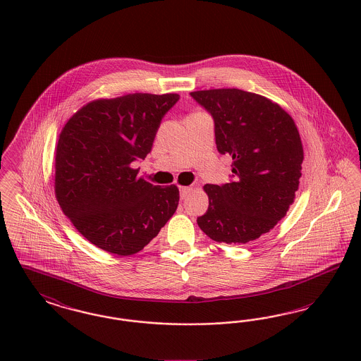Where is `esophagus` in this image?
Here are the masks:
<instances>
[{"mask_svg":"<svg viewBox=\"0 0 361 361\" xmlns=\"http://www.w3.org/2000/svg\"><path fill=\"white\" fill-rule=\"evenodd\" d=\"M192 190H193L192 187H180V196H181V199H187V196H188Z\"/></svg>","mask_w":361,"mask_h":361,"instance_id":"34e87169","label":"esophagus"}]
</instances>
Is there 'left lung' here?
I'll return each mask as SVG.
<instances>
[{"label":"left lung","mask_w":361,"mask_h":361,"mask_svg":"<svg viewBox=\"0 0 361 361\" xmlns=\"http://www.w3.org/2000/svg\"><path fill=\"white\" fill-rule=\"evenodd\" d=\"M215 121L221 154L233 157L234 180L206 184L208 209L197 218L211 240L246 243L269 233L290 209L302 177L298 127L279 104L240 89L190 92Z\"/></svg>","instance_id":"1"}]
</instances>
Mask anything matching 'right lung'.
<instances>
[{
    "mask_svg": "<svg viewBox=\"0 0 361 361\" xmlns=\"http://www.w3.org/2000/svg\"><path fill=\"white\" fill-rule=\"evenodd\" d=\"M177 93H130L80 108L55 147V197L73 226L118 256L140 252L176 212L180 192L153 185L131 168L150 153Z\"/></svg>",
    "mask_w": 361,
    "mask_h": 361,
    "instance_id": "right-lung-1",
    "label": "right lung"
}]
</instances>
